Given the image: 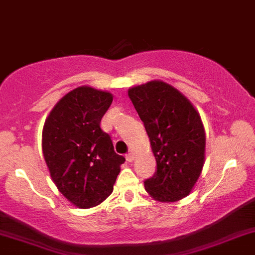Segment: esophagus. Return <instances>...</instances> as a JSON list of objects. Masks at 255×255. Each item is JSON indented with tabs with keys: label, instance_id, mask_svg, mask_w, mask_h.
<instances>
[{
	"label": "esophagus",
	"instance_id": "esophagus-1",
	"mask_svg": "<svg viewBox=\"0 0 255 255\" xmlns=\"http://www.w3.org/2000/svg\"><path fill=\"white\" fill-rule=\"evenodd\" d=\"M126 158H127L128 162H133V161H134V155H133V152L128 153V155L126 156Z\"/></svg>",
	"mask_w": 255,
	"mask_h": 255
}]
</instances>
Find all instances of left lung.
<instances>
[{
    "label": "left lung",
    "mask_w": 255,
    "mask_h": 255,
    "mask_svg": "<svg viewBox=\"0 0 255 255\" xmlns=\"http://www.w3.org/2000/svg\"><path fill=\"white\" fill-rule=\"evenodd\" d=\"M128 97L144 123L157 163L145 190L159 202H175L194 189L205 164L206 133L200 114L163 81L129 88Z\"/></svg>",
    "instance_id": "left-lung-1"
}]
</instances>
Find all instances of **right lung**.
Segmentation results:
<instances>
[{"label": "right lung", "mask_w": 255, "mask_h": 255, "mask_svg": "<svg viewBox=\"0 0 255 255\" xmlns=\"http://www.w3.org/2000/svg\"><path fill=\"white\" fill-rule=\"evenodd\" d=\"M113 94L88 86L55 104L42 130V151L55 186L78 208H91L111 195L126 161L117 155L100 121Z\"/></svg>", "instance_id": "obj_1"}]
</instances>
